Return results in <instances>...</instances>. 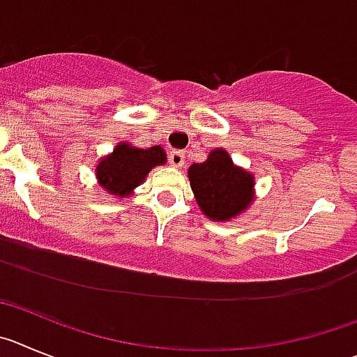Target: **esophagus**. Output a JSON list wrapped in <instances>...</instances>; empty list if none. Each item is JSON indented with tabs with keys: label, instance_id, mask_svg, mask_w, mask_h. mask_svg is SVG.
Masks as SVG:
<instances>
[{
	"label": "esophagus",
	"instance_id": "34e87169",
	"mask_svg": "<svg viewBox=\"0 0 357 357\" xmlns=\"http://www.w3.org/2000/svg\"><path fill=\"white\" fill-rule=\"evenodd\" d=\"M169 162H171L172 167L179 169V167L185 165V153L183 151H171L169 153Z\"/></svg>",
	"mask_w": 357,
	"mask_h": 357
}]
</instances>
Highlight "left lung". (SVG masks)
<instances>
[{
  "label": "left lung",
  "instance_id": "1",
  "mask_svg": "<svg viewBox=\"0 0 357 357\" xmlns=\"http://www.w3.org/2000/svg\"><path fill=\"white\" fill-rule=\"evenodd\" d=\"M188 179L199 208L211 220H231L255 199V176L236 167L224 149H213L206 162L194 163Z\"/></svg>",
  "mask_w": 357,
  "mask_h": 357
}]
</instances>
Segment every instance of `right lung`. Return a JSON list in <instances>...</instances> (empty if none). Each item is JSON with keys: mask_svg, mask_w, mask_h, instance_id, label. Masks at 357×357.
<instances>
[{"mask_svg": "<svg viewBox=\"0 0 357 357\" xmlns=\"http://www.w3.org/2000/svg\"><path fill=\"white\" fill-rule=\"evenodd\" d=\"M165 162V151L160 146L140 149L121 142L112 155L98 163L96 178L110 195L128 197L146 179L153 167L163 165Z\"/></svg>", "mask_w": 357, "mask_h": 357, "instance_id": "right-lung-1", "label": "right lung"}]
</instances>
